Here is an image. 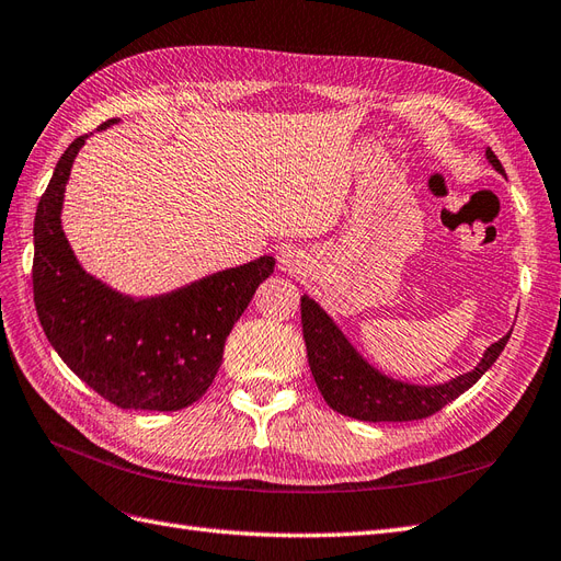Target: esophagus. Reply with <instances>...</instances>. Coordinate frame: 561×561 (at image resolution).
Listing matches in <instances>:
<instances>
[{"label":"esophagus","instance_id":"esophagus-1","mask_svg":"<svg viewBox=\"0 0 561 561\" xmlns=\"http://www.w3.org/2000/svg\"><path fill=\"white\" fill-rule=\"evenodd\" d=\"M282 263H284V267H286V270H296V265H298L294 259H289V255H286V259H284Z\"/></svg>","mask_w":561,"mask_h":561}]
</instances>
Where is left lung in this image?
I'll list each match as a JSON object with an SVG mask.
<instances>
[{
    "mask_svg": "<svg viewBox=\"0 0 561 561\" xmlns=\"http://www.w3.org/2000/svg\"><path fill=\"white\" fill-rule=\"evenodd\" d=\"M486 159L495 171L505 175L503 164L491 148H486ZM300 322L310 371L324 402L350 419L369 423L421 421L437 413L491 369L512 333H505L499 343L486 347L482 362L472 371L446 380L442 386H413V382L394 380L374 369L310 296L300 298Z\"/></svg>",
    "mask_w": 561,
    "mask_h": 561,
    "instance_id": "1",
    "label": "left lung"
}]
</instances>
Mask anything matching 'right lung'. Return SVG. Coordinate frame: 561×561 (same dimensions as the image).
<instances>
[{"mask_svg":"<svg viewBox=\"0 0 561 561\" xmlns=\"http://www.w3.org/2000/svg\"><path fill=\"white\" fill-rule=\"evenodd\" d=\"M117 119H107V129ZM79 136L58 159L35 214L32 289L54 350L110 404L136 411H179L209 390L232 327L275 259L216 272L154 298H131L87 275L60 226L62 195Z\"/></svg>","mask_w":561,"mask_h":561,"instance_id":"right-lung-1","label":"right lung"}]
</instances>
